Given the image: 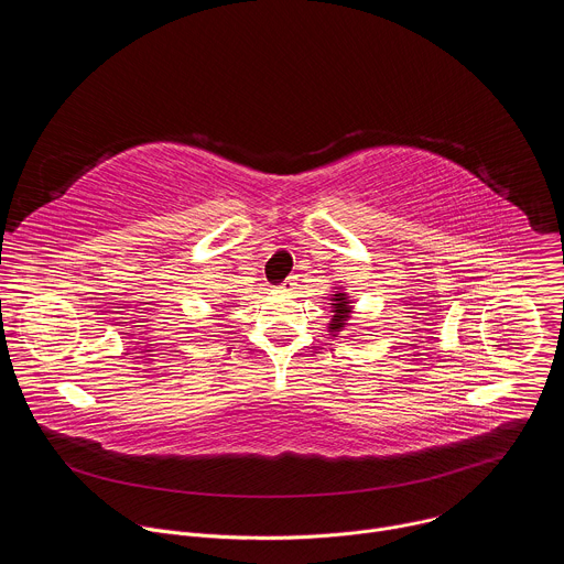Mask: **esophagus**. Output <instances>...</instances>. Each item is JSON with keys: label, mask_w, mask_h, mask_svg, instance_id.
<instances>
[{"label": "esophagus", "mask_w": 564, "mask_h": 564, "mask_svg": "<svg viewBox=\"0 0 564 564\" xmlns=\"http://www.w3.org/2000/svg\"><path fill=\"white\" fill-rule=\"evenodd\" d=\"M292 288H294V281H292V279H288V281H283V283H281V285H279V290H281V292H290V290H292Z\"/></svg>", "instance_id": "obj_1"}]
</instances>
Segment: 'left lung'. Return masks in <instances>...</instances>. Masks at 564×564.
Listing matches in <instances>:
<instances>
[{
    "label": "left lung",
    "mask_w": 564,
    "mask_h": 564,
    "mask_svg": "<svg viewBox=\"0 0 564 564\" xmlns=\"http://www.w3.org/2000/svg\"><path fill=\"white\" fill-rule=\"evenodd\" d=\"M350 301L346 299V294H335V303H333V312H335V318H333V324H330V328L333 330H341L344 326H346V321H348V312H350V305H348Z\"/></svg>",
    "instance_id": "left-lung-1"
}]
</instances>
